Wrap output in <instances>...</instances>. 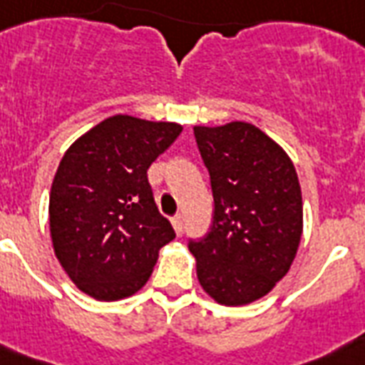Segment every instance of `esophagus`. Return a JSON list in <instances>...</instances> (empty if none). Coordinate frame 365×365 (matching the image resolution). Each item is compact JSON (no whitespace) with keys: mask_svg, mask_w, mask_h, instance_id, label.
I'll use <instances>...</instances> for the list:
<instances>
[{"mask_svg":"<svg viewBox=\"0 0 365 365\" xmlns=\"http://www.w3.org/2000/svg\"><path fill=\"white\" fill-rule=\"evenodd\" d=\"M171 222H173V227H175V232L179 234H182L185 232V221H182V217H180V215H177V217H173V219H171Z\"/></svg>","mask_w":365,"mask_h":365,"instance_id":"1","label":"esophagus"}]
</instances>
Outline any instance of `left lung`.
I'll return each mask as SVG.
<instances>
[{
  "label": "left lung",
  "mask_w": 365,
  "mask_h": 365,
  "mask_svg": "<svg viewBox=\"0 0 365 365\" xmlns=\"http://www.w3.org/2000/svg\"><path fill=\"white\" fill-rule=\"evenodd\" d=\"M209 171L213 221L190 240L197 279L217 303H253L284 278L303 234L297 171L272 138L245 121L194 127Z\"/></svg>",
  "instance_id": "8db88e82"
}]
</instances>
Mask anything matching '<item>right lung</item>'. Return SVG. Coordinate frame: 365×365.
<instances>
[{
	"label": "right lung",
	"instance_id": "right-lung-1",
	"mask_svg": "<svg viewBox=\"0 0 365 365\" xmlns=\"http://www.w3.org/2000/svg\"><path fill=\"white\" fill-rule=\"evenodd\" d=\"M180 131L179 123L112 115L61 160L51 186V238L70 279L93 299L118 301L140 289L158 251L175 238L146 171Z\"/></svg>",
	"mask_w": 365,
	"mask_h": 365
}]
</instances>
